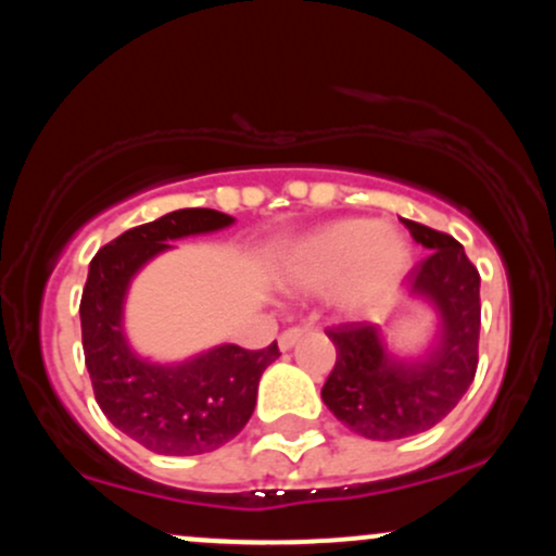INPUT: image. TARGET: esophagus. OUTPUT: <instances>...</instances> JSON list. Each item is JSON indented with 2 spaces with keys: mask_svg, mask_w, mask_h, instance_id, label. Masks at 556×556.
I'll return each mask as SVG.
<instances>
[{
  "mask_svg": "<svg viewBox=\"0 0 556 556\" xmlns=\"http://www.w3.org/2000/svg\"><path fill=\"white\" fill-rule=\"evenodd\" d=\"M303 334H305L303 329H287V331H282V334H279V350H282V353H287V350H292L300 340H303Z\"/></svg>",
  "mask_w": 556,
  "mask_h": 556,
  "instance_id": "esophagus-1",
  "label": "esophagus"
}]
</instances>
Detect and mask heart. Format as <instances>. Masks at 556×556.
<instances>
[{"instance_id":"1","label":"heart","mask_w":556,"mask_h":556,"mask_svg":"<svg viewBox=\"0 0 556 556\" xmlns=\"http://www.w3.org/2000/svg\"><path fill=\"white\" fill-rule=\"evenodd\" d=\"M410 269L413 245L400 227L350 216L287 240L271 274L285 292L324 290L337 316L358 318L397 295Z\"/></svg>"}]
</instances>
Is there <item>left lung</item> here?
Listing matches in <instances>:
<instances>
[{"mask_svg":"<svg viewBox=\"0 0 556 556\" xmlns=\"http://www.w3.org/2000/svg\"><path fill=\"white\" fill-rule=\"evenodd\" d=\"M429 258L410 271V300L437 316L424 353L402 355L379 324L329 329L337 363L321 389L340 424L374 442L416 437L437 426L468 392L478 366L481 277L450 235L400 219Z\"/></svg>","mask_w":556,"mask_h":556,"instance_id":"obj_1","label":"left lung"}]
</instances>
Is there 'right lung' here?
I'll return each instance as SVG.
<instances>
[{
  "label": "right lung",
  "mask_w": 556,
  "mask_h": 556,
  "mask_svg": "<svg viewBox=\"0 0 556 556\" xmlns=\"http://www.w3.org/2000/svg\"><path fill=\"white\" fill-rule=\"evenodd\" d=\"M235 225L214 208H180L127 229L96 253L80 300L86 368L104 416L132 442L156 455L190 457L219 450L253 416L261 374L279 358L264 350L216 344L177 363L146 358L127 340L125 303L146 264L175 240L212 235Z\"/></svg>",
  "instance_id": "obj_1"
}]
</instances>
